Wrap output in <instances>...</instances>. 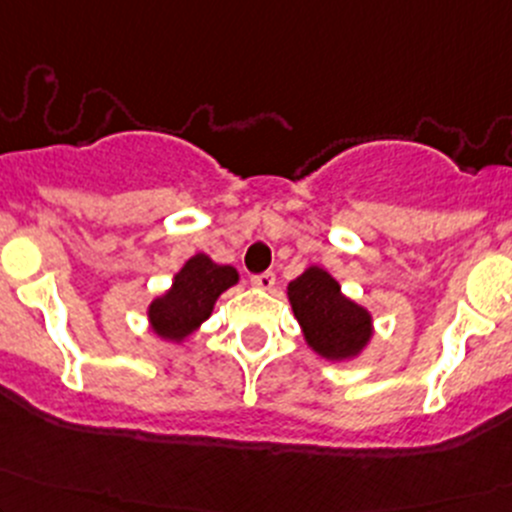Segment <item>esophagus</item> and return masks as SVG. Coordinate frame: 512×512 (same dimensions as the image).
Listing matches in <instances>:
<instances>
[{
    "label": "esophagus",
    "instance_id": "obj_1",
    "mask_svg": "<svg viewBox=\"0 0 512 512\" xmlns=\"http://www.w3.org/2000/svg\"><path fill=\"white\" fill-rule=\"evenodd\" d=\"M274 282H277V277H274V272H262V274H255L252 277V284L257 286V289H272Z\"/></svg>",
    "mask_w": 512,
    "mask_h": 512
}]
</instances>
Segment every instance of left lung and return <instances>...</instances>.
Instances as JSON below:
<instances>
[{
	"label": "left lung",
	"mask_w": 512,
	"mask_h": 512,
	"mask_svg": "<svg viewBox=\"0 0 512 512\" xmlns=\"http://www.w3.org/2000/svg\"><path fill=\"white\" fill-rule=\"evenodd\" d=\"M294 316L308 347L320 357L352 359L372 340V316L364 306L347 299L340 284L323 267H308L286 286Z\"/></svg>",
	"instance_id": "obj_1"
}]
</instances>
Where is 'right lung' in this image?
<instances>
[{"mask_svg": "<svg viewBox=\"0 0 512 512\" xmlns=\"http://www.w3.org/2000/svg\"><path fill=\"white\" fill-rule=\"evenodd\" d=\"M238 284V272L230 265H216L209 255L199 252L174 274V282L148 306L150 328L162 340L182 342L199 330L211 316L213 303L223 291Z\"/></svg>", "mask_w": 512, "mask_h": 512, "instance_id": "1", "label": "right lung"}]
</instances>
